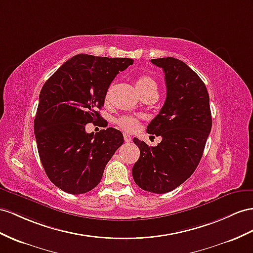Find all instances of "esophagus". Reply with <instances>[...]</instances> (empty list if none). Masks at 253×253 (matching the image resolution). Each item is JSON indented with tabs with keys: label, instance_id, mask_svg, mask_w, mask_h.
Segmentation results:
<instances>
[{
	"label": "esophagus",
	"instance_id": "obj_1",
	"mask_svg": "<svg viewBox=\"0 0 253 253\" xmlns=\"http://www.w3.org/2000/svg\"><path fill=\"white\" fill-rule=\"evenodd\" d=\"M124 140H125V142H130L131 141V137L129 134H127V133H124Z\"/></svg>",
	"mask_w": 253,
	"mask_h": 253
}]
</instances>
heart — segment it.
I'll return each mask as SVG.
<instances>
[{
    "instance_id": "b5f03b06",
    "label": "heart",
    "mask_w": 253,
    "mask_h": 253,
    "mask_svg": "<svg viewBox=\"0 0 253 253\" xmlns=\"http://www.w3.org/2000/svg\"><path fill=\"white\" fill-rule=\"evenodd\" d=\"M135 88H137L140 96L145 94H157L158 93V83L153 77L148 75H140L135 79ZM110 98V89L106 95V101ZM116 124L120 128L124 129L126 131H132L138 127V120L130 115H123L116 120Z\"/></svg>"
}]
</instances>
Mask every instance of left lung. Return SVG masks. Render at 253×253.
<instances>
[{
  "label": "left lung",
  "instance_id": "obj_1",
  "mask_svg": "<svg viewBox=\"0 0 253 253\" xmlns=\"http://www.w3.org/2000/svg\"><path fill=\"white\" fill-rule=\"evenodd\" d=\"M151 62L164 70L167 98L146 131L163 140L148 146L133 139L140 157L132 167V177L143 190L166 193L197 169L211 129V113L205 84L188 65L174 57Z\"/></svg>",
  "mask_w": 253,
  "mask_h": 253
}]
</instances>
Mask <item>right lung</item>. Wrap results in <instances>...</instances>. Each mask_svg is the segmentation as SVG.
<instances>
[{
	"label": "right lung",
	"instance_id": "obj_1",
	"mask_svg": "<svg viewBox=\"0 0 253 253\" xmlns=\"http://www.w3.org/2000/svg\"><path fill=\"white\" fill-rule=\"evenodd\" d=\"M133 60L78 54L51 76L40 94L34 121L38 154L47 176L70 194L90 191L101 180L108 161L124 143L112 127L94 134L87 123L100 120L110 84Z\"/></svg>",
	"mask_w": 253,
	"mask_h": 253
}]
</instances>
